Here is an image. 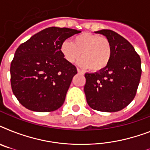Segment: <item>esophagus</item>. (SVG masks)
Segmentation results:
<instances>
[{
	"label": "esophagus",
	"mask_w": 150,
	"mask_h": 150,
	"mask_svg": "<svg viewBox=\"0 0 150 150\" xmlns=\"http://www.w3.org/2000/svg\"><path fill=\"white\" fill-rule=\"evenodd\" d=\"M77 71H78V73H79V74H83V71L80 70L79 68H77Z\"/></svg>",
	"instance_id": "obj_1"
}]
</instances>
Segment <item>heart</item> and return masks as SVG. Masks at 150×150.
<instances>
[{
  "label": "heart",
  "instance_id": "obj_1",
  "mask_svg": "<svg viewBox=\"0 0 150 150\" xmlns=\"http://www.w3.org/2000/svg\"><path fill=\"white\" fill-rule=\"evenodd\" d=\"M61 52L66 61L75 63L80 58V64L93 71L104 69L111 58V46L106 37L91 33H83L64 40L61 46Z\"/></svg>",
  "mask_w": 150,
  "mask_h": 150
}]
</instances>
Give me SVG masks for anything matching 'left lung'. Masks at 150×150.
I'll return each mask as SVG.
<instances>
[{
    "mask_svg": "<svg viewBox=\"0 0 150 150\" xmlns=\"http://www.w3.org/2000/svg\"><path fill=\"white\" fill-rule=\"evenodd\" d=\"M107 37L111 46L108 65L95 73H86L84 92L91 108L116 112L135 98L142 75L141 59L127 40L110 29L95 32Z\"/></svg>",
    "mask_w": 150,
    "mask_h": 150,
    "instance_id": "1",
    "label": "left lung"
}]
</instances>
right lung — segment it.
I'll use <instances>...</instances> for the list:
<instances>
[{"instance_id": "add662e5", "label": "right lung", "mask_w": 150, "mask_h": 150, "mask_svg": "<svg viewBox=\"0 0 150 150\" xmlns=\"http://www.w3.org/2000/svg\"><path fill=\"white\" fill-rule=\"evenodd\" d=\"M79 33L49 27L18 47L11 63V85L22 106L33 111L50 112L63 105L77 69L64 59L61 46Z\"/></svg>"}]
</instances>
